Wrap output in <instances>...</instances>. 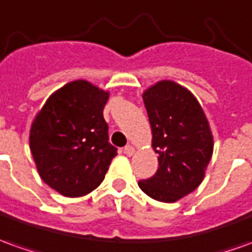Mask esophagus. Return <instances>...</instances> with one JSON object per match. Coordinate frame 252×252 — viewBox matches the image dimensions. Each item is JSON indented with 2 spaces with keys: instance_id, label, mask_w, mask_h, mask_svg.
Masks as SVG:
<instances>
[{
  "instance_id": "1",
  "label": "esophagus",
  "mask_w": 252,
  "mask_h": 252,
  "mask_svg": "<svg viewBox=\"0 0 252 252\" xmlns=\"http://www.w3.org/2000/svg\"><path fill=\"white\" fill-rule=\"evenodd\" d=\"M123 152L127 156H131L134 154V147H133V145H126V147L123 148Z\"/></svg>"
}]
</instances>
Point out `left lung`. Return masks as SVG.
Here are the masks:
<instances>
[{
  "label": "left lung",
  "mask_w": 252,
  "mask_h": 252,
  "mask_svg": "<svg viewBox=\"0 0 252 252\" xmlns=\"http://www.w3.org/2000/svg\"><path fill=\"white\" fill-rule=\"evenodd\" d=\"M143 100L159 169L138 187L155 200L174 203L204 178L214 148L209 121L196 97L173 81L155 83L144 92Z\"/></svg>",
  "instance_id": "1"
}]
</instances>
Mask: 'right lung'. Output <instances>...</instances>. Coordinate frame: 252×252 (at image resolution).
Here are the masks:
<instances>
[{
  "mask_svg": "<svg viewBox=\"0 0 252 252\" xmlns=\"http://www.w3.org/2000/svg\"><path fill=\"white\" fill-rule=\"evenodd\" d=\"M108 97L88 81H74L46 100L31 125L30 149L39 177L63 196L94 190L118 155L103 116Z\"/></svg>",
  "mask_w": 252,
  "mask_h": 252,
  "instance_id": "obj_1",
  "label": "right lung"
}]
</instances>
